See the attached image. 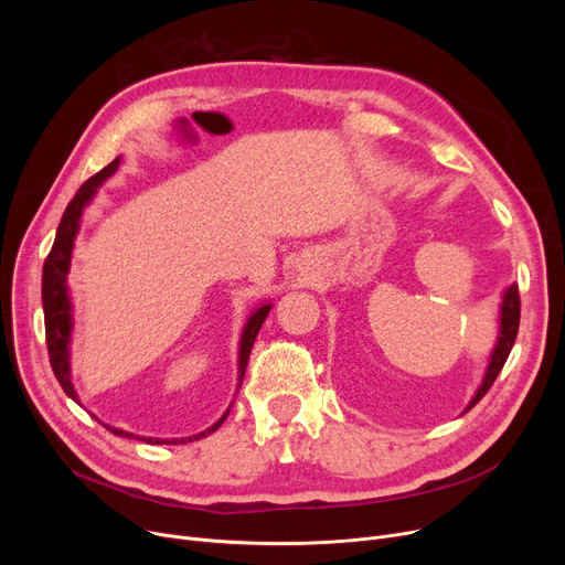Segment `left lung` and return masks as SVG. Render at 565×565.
<instances>
[{"instance_id": "1", "label": "left lung", "mask_w": 565, "mask_h": 565, "mask_svg": "<svg viewBox=\"0 0 565 565\" xmlns=\"http://www.w3.org/2000/svg\"><path fill=\"white\" fill-rule=\"evenodd\" d=\"M518 328H520V290L518 286L513 284L507 292H503V302H501V330H499V341H497V348L492 352V360H490V366H488V373L483 377V384L479 387L477 396L471 398L469 407L471 409L473 405H477L486 394L488 390L492 387V382L497 380L499 371L503 369V364H507L509 354L513 350V343H515V337H518Z\"/></svg>"}]
</instances>
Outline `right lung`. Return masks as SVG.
<instances>
[{
	"label": "right lung",
	"instance_id": "1",
	"mask_svg": "<svg viewBox=\"0 0 565 565\" xmlns=\"http://www.w3.org/2000/svg\"><path fill=\"white\" fill-rule=\"evenodd\" d=\"M118 169V158L111 160L105 169H100L98 173H94L88 181L82 183V188L75 192V196L71 199V203L66 205L64 211V217L62 222H58V228H56V237H54V245L43 263V311H45V343H47V354H50V366L58 380V384H62V390L73 398L77 401V394L73 390V382H71V366H68V343H71V300H68V288H66V275H68V267H71V252H73V241L77 235V226H79V215H82V207L88 203V199H92L98 190V185L103 181H107V178ZM267 311H270V305L260 307L247 322V328L243 332V341H241V366H237V377H241V384H243V377H245V369H247V362H249V352L254 348V341H256V334L260 330V324L267 316ZM228 412L224 417L207 428L205 433H199L194 437H185V439H169L167 444H185V441H192V439H199V437H205L215 433L224 419L228 417ZM109 433L114 435H126V437H132L130 433L126 430H118V428H111L107 426ZM143 441H156V444H162L164 439H153V437H143Z\"/></svg>",
	"mask_w": 565,
	"mask_h": 565
}]
</instances>
